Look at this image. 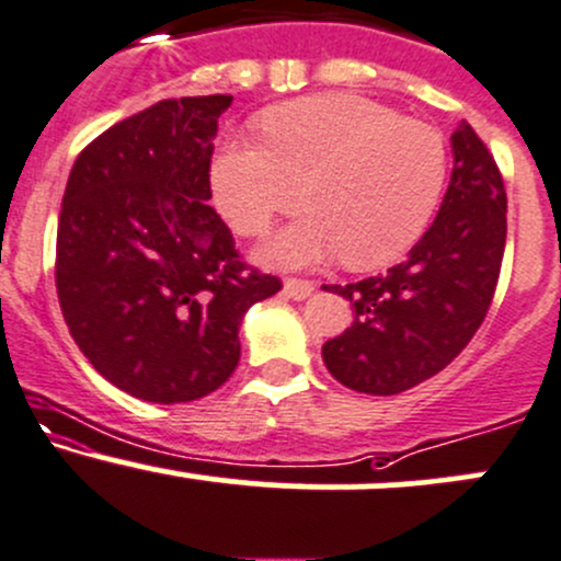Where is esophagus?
I'll list each match as a JSON object with an SVG mask.
<instances>
[{
	"label": "esophagus",
	"mask_w": 561,
	"mask_h": 561,
	"mask_svg": "<svg viewBox=\"0 0 561 561\" xmlns=\"http://www.w3.org/2000/svg\"><path fill=\"white\" fill-rule=\"evenodd\" d=\"M313 290H317V285L309 279H287L285 282V293L295 300H306Z\"/></svg>",
	"instance_id": "34e87169"
}]
</instances>
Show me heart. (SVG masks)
Returning <instances> with one entry per match:
<instances>
[{
	"mask_svg": "<svg viewBox=\"0 0 561 561\" xmlns=\"http://www.w3.org/2000/svg\"><path fill=\"white\" fill-rule=\"evenodd\" d=\"M266 140L233 135L213 162L218 210L242 237L279 215L313 210L266 244L271 266H311L346 255L356 268L397 261L426 233L447 183V144L436 127L351 92H324L271 108Z\"/></svg>",
	"mask_w": 561,
	"mask_h": 561,
	"instance_id": "1",
	"label": "heart"
}]
</instances>
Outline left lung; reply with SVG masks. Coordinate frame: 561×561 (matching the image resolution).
<instances>
[{"mask_svg":"<svg viewBox=\"0 0 561 561\" xmlns=\"http://www.w3.org/2000/svg\"><path fill=\"white\" fill-rule=\"evenodd\" d=\"M453 178L439 213L408 261L354 285H332L354 322L322 346L346 389L391 397L442 373L488 317L503 250L506 188L469 122L453 133Z\"/></svg>","mask_w":561,"mask_h":561,"instance_id":"1","label":"left lung"}]
</instances>
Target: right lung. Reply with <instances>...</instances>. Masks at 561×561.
Wrapping results in <instances>:
<instances>
[{
	"mask_svg": "<svg viewBox=\"0 0 561 561\" xmlns=\"http://www.w3.org/2000/svg\"><path fill=\"white\" fill-rule=\"evenodd\" d=\"M231 95L159 101L77 157L55 287L79 351L153 404L194 402L239 365V324L282 282L248 266L213 210L210 159Z\"/></svg>",
	"mask_w": 561,
	"mask_h": 561,
	"instance_id": "right-lung-1",
	"label": "right lung"
}]
</instances>
